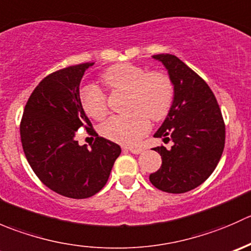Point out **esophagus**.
Returning <instances> with one entry per match:
<instances>
[{
  "instance_id": "esophagus-1",
  "label": "esophagus",
  "mask_w": 251,
  "mask_h": 251,
  "mask_svg": "<svg viewBox=\"0 0 251 251\" xmlns=\"http://www.w3.org/2000/svg\"><path fill=\"white\" fill-rule=\"evenodd\" d=\"M125 149H127V151H130L131 153L133 154H141L142 151H144V149L141 148V147H126Z\"/></svg>"
}]
</instances>
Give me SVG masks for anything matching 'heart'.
Returning <instances> with one entry per match:
<instances>
[{
	"label": "heart",
	"mask_w": 251,
	"mask_h": 251,
	"mask_svg": "<svg viewBox=\"0 0 251 251\" xmlns=\"http://www.w3.org/2000/svg\"><path fill=\"white\" fill-rule=\"evenodd\" d=\"M102 80L111 90L128 93L127 115L110 118L102 126V135L120 144H135L148 132L149 119L160 121L168 115L174 102V85L161 72H147L131 63L108 68ZM85 113L95 120H102L108 113L107 100L96 86H87L80 95Z\"/></svg>",
	"instance_id": "b5f03b06"
}]
</instances>
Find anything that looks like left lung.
<instances>
[{
    "label": "left lung",
    "mask_w": 251,
    "mask_h": 251,
    "mask_svg": "<svg viewBox=\"0 0 251 251\" xmlns=\"http://www.w3.org/2000/svg\"><path fill=\"white\" fill-rule=\"evenodd\" d=\"M174 85V102L154 137L173 141L170 149L156 147L160 169L149 175L154 187L168 193H186L209 178L225 148V123L207 83L173 54H155Z\"/></svg>",
    "instance_id": "obj_1"
}]
</instances>
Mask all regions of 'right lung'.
I'll list each match as a JSON object with an SVG mask.
<instances>
[{
	"label": "right lung",
	"instance_id": "obj_1",
	"mask_svg": "<svg viewBox=\"0 0 251 251\" xmlns=\"http://www.w3.org/2000/svg\"><path fill=\"white\" fill-rule=\"evenodd\" d=\"M95 63L64 68L46 76L32 91L20 123L26 160L40 181L60 196L85 199L107 183L121 148L100 137L82 109L80 82ZM85 127L96 135L91 149L75 133Z\"/></svg>",
	"mask_w": 251,
	"mask_h": 251
}]
</instances>
